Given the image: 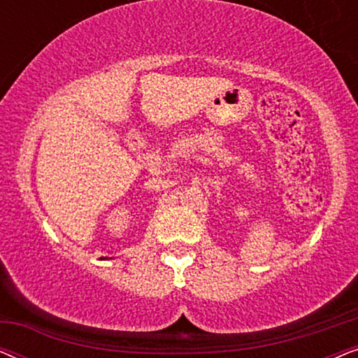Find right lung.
Masks as SVG:
<instances>
[{
	"label": "right lung",
	"instance_id": "right-lung-1",
	"mask_svg": "<svg viewBox=\"0 0 358 358\" xmlns=\"http://www.w3.org/2000/svg\"><path fill=\"white\" fill-rule=\"evenodd\" d=\"M101 259H102V257H101Z\"/></svg>",
	"mask_w": 358,
	"mask_h": 358
}]
</instances>
